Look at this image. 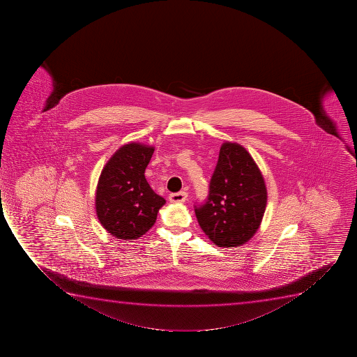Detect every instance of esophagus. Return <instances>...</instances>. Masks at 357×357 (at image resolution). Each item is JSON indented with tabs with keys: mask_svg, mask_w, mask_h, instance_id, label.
Returning <instances> with one entry per match:
<instances>
[{
	"mask_svg": "<svg viewBox=\"0 0 357 357\" xmlns=\"http://www.w3.org/2000/svg\"><path fill=\"white\" fill-rule=\"evenodd\" d=\"M168 198H169V202H172V203H184L186 201V198H188V193L185 192V191L171 193Z\"/></svg>",
	"mask_w": 357,
	"mask_h": 357,
	"instance_id": "1",
	"label": "esophagus"
}]
</instances>
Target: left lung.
<instances>
[{
    "label": "left lung",
    "mask_w": 357,
    "mask_h": 357,
    "mask_svg": "<svg viewBox=\"0 0 357 357\" xmlns=\"http://www.w3.org/2000/svg\"><path fill=\"white\" fill-rule=\"evenodd\" d=\"M264 178L243 146L225 142L209 185V196L195 213L202 231L218 248L248 243L264 216Z\"/></svg>",
    "instance_id": "8db88e82"
}]
</instances>
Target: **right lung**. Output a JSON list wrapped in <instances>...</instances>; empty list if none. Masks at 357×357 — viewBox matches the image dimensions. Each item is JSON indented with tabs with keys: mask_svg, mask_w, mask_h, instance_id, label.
I'll return each mask as SVG.
<instances>
[{
	"mask_svg": "<svg viewBox=\"0 0 357 357\" xmlns=\"http://www.w3.org/2000/svg\"><path fill=\"white\" fill-rule=\"evenodd\" d=\"M154 147L128 143L119 148L101 171L96 210L101 226L122 240H135L155 223L166 201L156 195L144 176Z\"/></svg>",
	"mask_w": 357,
	"mask_h": 357,
	"instance_id": "1",
	"label": "right lung"
}]
</instances>
